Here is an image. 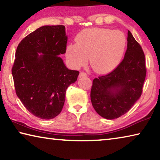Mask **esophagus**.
I'll return each instance as SVG.
<instances>
[{"label": "esophagus", "instance_id": "obj_1", "mask_svg": "<svg viewBox=\"0 0 160 160\" xmlns=\"http://www.w3.org/2000/svg\"><path fill=\"white\" fill-rule=\"evenodd\" d=\"M87 76V74L85 72H81L80 73V78L81 77H86Z\"/></svg>", "mask_w": 160, "mask_h": 160}]
</instances>
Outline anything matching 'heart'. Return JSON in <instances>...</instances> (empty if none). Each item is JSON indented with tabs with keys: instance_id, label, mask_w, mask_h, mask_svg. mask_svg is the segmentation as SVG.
Listing matches in <instances>:
<instances>
[{
	"instance_id": "1",
	"label": "heart",
	"mask_w": 160,
	"mask_h": 160,
	"mask_svg": "<svg viewBox=\"0 0 160 160\" xmlns=\"http://www.w3.org/2000/svg\"><path fill=\"white\" fill-rule=\"evenodd\" d=\"M126 47L123 32L106 28H90L81 31L75 37V44H69L66 56L75 68L85 66L90 58L94 72L107 74L120 63Z\"/></svg>"
}]
</instances>
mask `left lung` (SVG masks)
Instances as JSON below:
<instances>
[{
    "mask_svg": "<svg viewBox=\"0 0 160 160\" xmlns=\"http://www.w3.org/2000/svg\"><path fill=\"white\" fill-rule=\"evenodd\" d=\"M127 41L121 63L110 73L94 79L92 87L94 110L110 120L125 114L140 99L146 76L144 52L130 31Z\"/></svg>",
    "mask_w": 160,
    "mask_h": 160,
    "instance_id": "left-lung-1",
    "label": "left lung"
}]
</instances>
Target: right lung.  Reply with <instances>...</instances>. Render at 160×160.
<instances>
[{
	"label": "right lung",
	"instance_id": "obj_1",
	"mask_svg": "<svg viewBox=\"0 0 160 160\" xmlns=\"http://www.w3.org/2000/svg\"><path fill=\"white\" fill-rule=\"evenodd\" d=\"M67 41L65 26L45 25L24 38L16 50L12 68L16 94L38 118L51 119L61 113L67 88L79 75L59 57L66 53Z\"/></svg>",
	"mask_w": 160,
	"mask_h": 160
}]
</instances>
